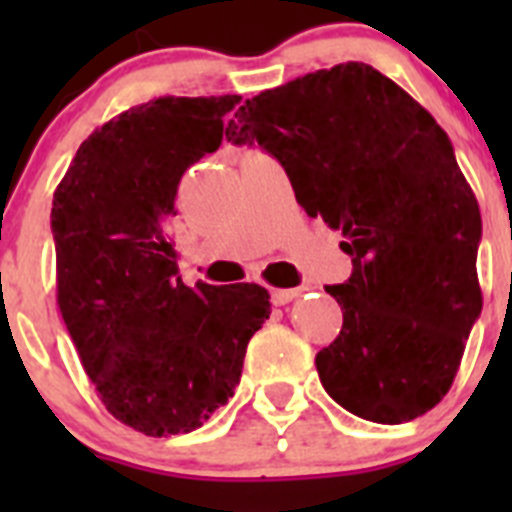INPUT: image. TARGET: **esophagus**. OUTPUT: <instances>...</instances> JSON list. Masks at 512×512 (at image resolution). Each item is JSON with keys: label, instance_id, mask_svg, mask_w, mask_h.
Returning a JSON list of instances; mask_svg holds the SVG:
<instances>
[{"label": "esophagus", "instance_id": "esophagus-1", "mask_svg": "<svg viewBox=\"0 0 512 512\" xmlns=\"http://www.w3.org/2000/svg\"><path fill=\"white\" fill-rule=\"evenodd\" d=\"M300 295H302V289H271V302L279 307V305H287V302H292Z\"/></svg>", "mask_w": 512, "mask_h": 512}]
</instances>
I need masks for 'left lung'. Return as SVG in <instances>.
I'll use <instances>...</instances> for the list:
<instances>
[{
    "mask_svg": "<svg viewBox=\"0 0 512 512\" xmlns=\"http://www.w3.org/2000/svg\"><path fill=\"white\" fill-rule=\"evenodd\" d=\"M225 138L269 151L307 215L343 233L354 271L325 287L343 310L315 356L325 392L384 425L436 408L482 312V217L449 135L395 81L348 61L246 99Z\"/></svg>",
    "mask_w": 512,
    "mask_h": 512,
    "instance_id": "1",
    "label": "left lung"
}]
</instances>
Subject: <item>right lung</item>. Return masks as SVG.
<instances>
[{
	"mask_svg": "<svg viewBox=\"0 0 512 512\" xmlns=\"http://www.w3.org/2000/svg\"><path fill=\"white\" fill-rule=\"evenodd\" d=\"M241 102L158 97L104 122L53 192L58 307L99 400L146 436L189 433L241 382L269 318L259 284L187 287L166 233L184 171L223 143Z\"/></svg>",
	"mask_w": 512,
	"mask_h": 512,
	"instance_id": "right-lung-1",
	"label": "right lung"
}]
</instances>
